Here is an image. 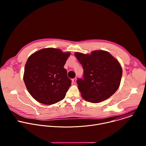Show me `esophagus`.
<instances>
[{
    "label": "esophagus",
    "instance_id": "1",
    "mask_svg": "<svg viewBox=\"0 0 146 146\" xmlns=\"http://www.w3.org/2000/svg\"><path fill=\"white\" fill-rule=\"evenodd\" d=\"M76 81H77V78L76 77L72 80V82H73V83H74V84H76Z\"/></svg>",
    "mask_w": 146,
    "mask_h": 146
}]
</instances>
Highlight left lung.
Wrapping results in <instances>:
<instances>
[{"mask_svg": "<svg viewBox=\"0 0 146 146\" xmlns=\"http://www.w3.org/2000/svg\"><path fill=\"white\" fill-rule=\"evenodd\" d=\"M74 55L84 69L83 79H78L82 98L91 103H99L113 95L119 87L122 67L109 52L95 50L90 54L76 52Z\"/></svg>", "mask_w": 146, "mask_h": 146, "instance_id": "left-lung-1", "label": "left lung"}]
</instances>
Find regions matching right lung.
<instances>
[{
    "instance_id": "1",
    "label": "right lung",
    "mask_w": 146,
    "mask_h": 146,
    "mask_svg": "<svg viewBox=\"0 0 146 146\" xmlns=\"http://www.w3.org/2000/svg\"><path fill=\"white\" fill-rule=\"evenodd\" d=\"M70 55L58 48H46L29 56L23 78L28 92L38 102L50 105L64 99L71 86L64 68Z\"/></svg>"
}]
</instances>
